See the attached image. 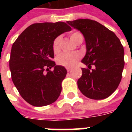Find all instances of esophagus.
<instances>
[{
	"mask_svg": "<svg viewBox=\"0 0 132 132\" xmlns=\"http://www.w3.org/2000/svg\"><path fill=\"white\" fill-rule=\"evenodd\" d=\"M66 70H67L68 72H70V70H71V68H70V67H66Z\"/></svg>",
	"mask_w": 132,
	"mask_h": 132,
	"instance_id": "obj_1",
	"label": "esophagus"
}]
</instances>
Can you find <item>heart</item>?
<instances>
[{
    "mask_svg": "<svg viewBox=\"0 0 132 132\" xmlns=\"http://www.w3.org/2000/svg\"><path fill=\"white\" fill-rule=\"evenodd\" d=\"M81 34L79 32H74L70 35V39L72 42L76 43ZM61 38L57 37L54 40L53 42V50L55 53H57L60 50V44ZM80 58V54L79 53H63L60 54L57 57V63L60 65L66 67H72L76 64Z\"/></svg>",
    "mask_w": 132,
    "mask_h": 132,
    "instance_id": "obj_1",
    "label": "heart"
}]
</instances>
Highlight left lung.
Wrapping results in <instances>:
<instances>
[{"label":"left lung","instance_id":"1","mask_svg":"<svg viewBox=\"0 0 132 132\" xmlns=\"http://www.w3.org/2000/svg\"><path fill=\"white\" fill-rule=\"evenodd\" d=\"M67 23L83 34L86 53L81 62L91 68H81L77 81L81 93L92 99H103L117 90L121 82L125 62L124 49L114 32L94 20L78 19Z\"/></svg>","mask_w":132,"mask_h":132}]
</instances>
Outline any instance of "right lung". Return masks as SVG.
<instances>
[{"mask_svg": "<svg viewBox=\"0 0 132 132\" xmlns=\"http://www.w3.org/2000/svg\"><path fill=\"white\" fill-rule=\"evenodd\" d=\"M70 31L71 27L63 22L35 23L28 27L12 45L9 60L11 79L29 104L45 106L60 96L67 70L52 61L53 42L60 35ZM51 68L53 71L49 70Z\"/></svg>", "mask_w": 132, "mask_h": 132, "instance_id": "right-lung-1", "label": "right lung"}]
</instances>
